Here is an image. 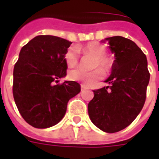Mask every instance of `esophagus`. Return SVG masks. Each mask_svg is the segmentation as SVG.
I'll return each instance as SVG.
<instances>
[{"mask_svg":"<svg viewBox=\"0 0 159 159\" xmlns=\"http://www.w3.org/2000/svg\"><path fill=\"white\" fill-rule=\"evenodd\" d=\"M87 89L86 85H84V84H81V90H82V91L84 89Z\"/></svg>","mask_w":159,"mask_h":159,"instance_id":"obj_1","label":"esophagus"}]
</instances>
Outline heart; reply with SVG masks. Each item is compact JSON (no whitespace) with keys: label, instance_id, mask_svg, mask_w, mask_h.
Here are the masks:
<instances>
[{"label":"heart","instance_id":"1","mask_svg":"<svg viewBox=\"0 0 159 159\" xmlns=\"http://www.w3.org/2000/svg\"><path fill=\"white\" fill-rule=\"evenodd\" d=\"M77 51L84 54H90L95 58L93 68H100L105 72L110 70L111 61L107 56V48L102 44L99 42H89L86 45L77 47L76 49L74 48L68 49L65 55V59L69 67H75L79 62V55ZM100 69L92 71H85L80 68L72 70L68 74V77L71 81L82 82L87 85H91L103 77V73Z\"/></svg>","mask_w":159,"mask_h":159}]
</instances>
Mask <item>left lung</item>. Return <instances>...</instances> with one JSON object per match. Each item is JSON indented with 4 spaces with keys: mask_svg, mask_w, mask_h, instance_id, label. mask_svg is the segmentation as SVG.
Listing matches in <instances>:
<instances>
[{
    "mask_svg": "<svg viewBox=\"0 0 159 159\" xmlns=\"http://www.w3.org/2000/svg\"><path fill=\"white\" fill-rule=\"evenodd\" d=\"M102 42H108L115 56L111 74L105 81L110 86L93 90L88 111L95 126L115 133L129 126L142 110L150 73L147 57L133 41L117 36Z\"/></svg>",
    "mask_w": 159,
    "mask_h": 159,
    "instance_id": "8db88e82",
    "label": "left lung"
}]
</instances>
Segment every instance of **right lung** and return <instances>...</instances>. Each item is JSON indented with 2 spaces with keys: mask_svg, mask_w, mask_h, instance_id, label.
<instances>
[{
  "mask_svg": "<svg viewBox=\"0 0 159 159\" xmlns=\"http://www.w3.org/2000/svg\"><path fill=\"white\" fill-rule=\"evenodd\" d=\"M70 44L58 36H37L20 50L13 69L12 93L19 113L34 128L59 123L68 101L81 91L75 81L54 83L66 76L65 55Z\"/></svg>",
  "mask_w": 159,
  "mask_h": 159,
  "instance_id": "obj_1",
  "label": "right lung"
}]
</instances>
